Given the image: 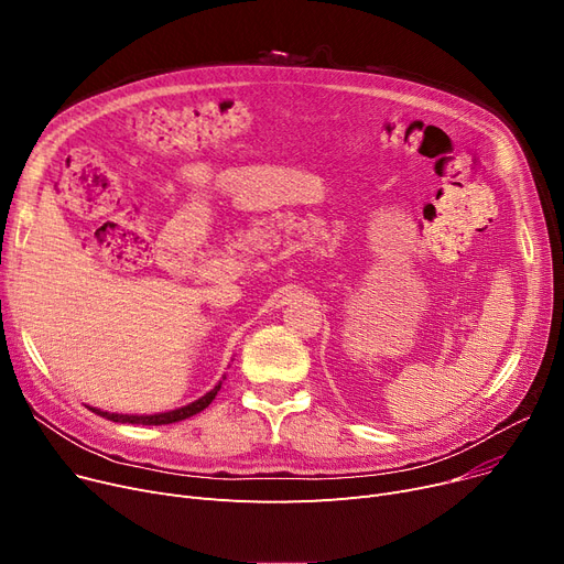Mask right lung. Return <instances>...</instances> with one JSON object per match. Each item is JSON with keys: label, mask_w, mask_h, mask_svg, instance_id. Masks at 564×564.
I'll return each instance as SVG.
<instances>
[{"label": "right lung", "mask_w": 564, "mask_h": 564, "mask_svg": "<svg viewBox=\"0 0 564 564\" xmlns=\"http://www.w3.org/2000/svg\"><path fill=\"white\" fill-rule=\"evenodd\" d=\"M223 381H225V377H223ZM223 381H220L216 388H210L204 397L195 399L193 404L181 406V409H174V411H165V413H153V415H128V413H107V411H100V409H94V406H89V409H91L94 413H98V415L107 417V420L121 422V424H172V422H178V420H185V417H191V415L202 413V411L210 404V401L216 399V394L220 392Z\"/></svg>", "instance_id": "1"}]
</instances>
